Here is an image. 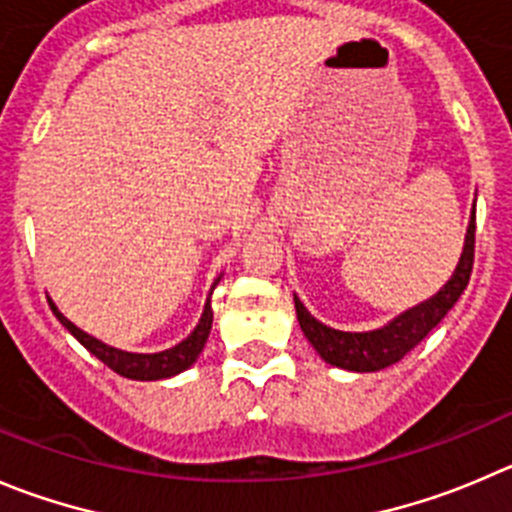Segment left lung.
I'll return each instance as SVG.
<instances>
[{"label":"left lung","mask_w":512,"mask_h":512,"mask_svg":"<svg viewBox=\"0 0 512 512\" xmlns=\"http://www.w3.org/2000/svg\"><path fill=\"white\" fill-rule=\"evenodd\" d=\"M472 260H475V207H472L470 224H467L460 262H457L452 278L432 298L404 310V313H399L381 328H374V331H338V328L326 326L315 315H310V310L300 303L298 295H293L298 323L310 346L318 351V356L326 364L356 371V374L381 371L401 361L414 346H419L422 338L442 321L444 315L450 313L452 305L460 300L467 283H470Z\"/></svg>","instance_id":"left-lung-1"}]
</instances>
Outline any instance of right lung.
I'll return each mask as SVG.
<instances>
[{"instance_id": "1", "label": "right lung", "mask_w": 512, "mask_h": 512, "mask_svg": "<svg viewBox=\"0 0 512 512\" xmlns=\"http://www.w3.org/2000/svg\"><path fill=\"white\" fill-rule=\"evenodd\" d=\"M219 280H222V275L214 280V285H217ZM209 298H212V293H209ZM209 298L207 303H204L202 318H199L197 328H194V331H191L181 343L156 353H133V351H123V348H116V346H108V343H103L100 338L90 336V333H85L83 328L75 326L73 321H68V318L57 310V305L52 303V298H47V303H50L57 321L68 328V331L73 333V336L78 338V341L83 343L95 358H100L108 369H113L116 374L126 376V379H133V381H159V379H171V376L181 374V371H186L189 366L197 364L199 353L204 351V343H207L209 331H212L214 315H212V300Z\"/></svg>"}]
</instances>
